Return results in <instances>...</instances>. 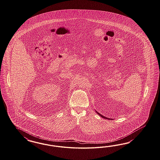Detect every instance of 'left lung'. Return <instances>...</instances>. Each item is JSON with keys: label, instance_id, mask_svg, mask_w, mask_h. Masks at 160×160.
I'll return each mask as SVG.
<instances>
[{"label": "left lung", "instance_id": "8db88e82", "mask_svg": "<svg viewBox=\"0 0 160 160\" xmlns=\"http://www.w3.org/2000/svg\"><path fill=\"white\" fill-rule=\"evenodd\" d=\"M96 112L97 113V114H98V115H99V116H100L101 117H102V118H105V119H108V120H112V119H111V118H107V117H105V116H102V114H101L100 113H98V112H97V111H96Z\"/></svg>", "mask_w": 160, "mask_h": 160}]
</instances>
